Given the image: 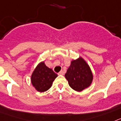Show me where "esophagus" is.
<instances>
[{
  "label": "esophagus",
  "mask_w": 121,
  "mask_h": 121,
  "mask_svg": "<svg viewBox=\"0 0 121 121\" xmlns=\"http://www.w3.org/2000/svg\"><path fill=\"white\" fill-rule=\"evenodd\" d=\"M64 72L63 71H61L60 72H58V75H63Z\"/></svg>",
  "instance_id": "esophagus-1"
}]
</instances>
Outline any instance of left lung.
I'll return each mask as SVG.
<instances>
[{"instance_id": "8db88e82", "label": "left lung", "mask_w": 121, "mask_h": 121, "mask_svg": "<svg viewBox=\"0 0 121 121\" xmlns=\"http://www.w3.org/2000/svg\"><path fill=\"white\" fill-rule=\"evenodd\" d=\"M65 76L70 87L77 92L90 87L93 80L91 68L82 56L71 61Z\"/></svg>"}]
</instances>
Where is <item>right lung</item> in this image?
<instances>
[{
    "label": "right lung",
    "instance_id": "add662e5",
    "mask_svg": "<svg viewBox=\"0 0 121 121\" xmlns=\"http://www.w3.org/2000/svg\"><path fill=\"white\" fill-rule=\"evenodd\" d=\"M57 76V74L51 68L47 66L43 61L39 63L35 68L30 79L35 89L38 92H43L50 88Z\"/></svg>",
    "mask_w": 121,
    "mask_h": 121
}]
</instances>
